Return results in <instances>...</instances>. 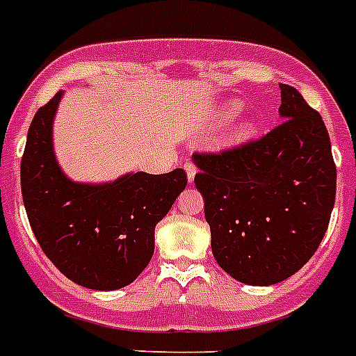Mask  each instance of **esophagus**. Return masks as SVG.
I'll return each mask as SVG.
<instances>
[{"mask_svg":"<svg viewBox=\"0 0 356 356\" xmlns=\"http://www.w3.org/2000/svg\"><path fill=\"white\" fill-rule=\"evenodd\" d=\"M184 170H186V175H188V181L193 182V179H195V174H197V168L193 163H184Z\"/></svg>","mask_w":356,"mask_h":356,"instance_id":"esophagus-1","label":"esophagus"}]
</instances>
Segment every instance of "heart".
Instances as JSON below:
<instances>
[{"label": "heart", "instance_id": "obj_1", "mask_svg": "<svg viewBox=\"0 0 356 356\" xmlns=\"http://www.w3.org/2000/svg\"><path fill=\"white\" fill-rule=\"evenodd\" d=\"M240 109H242V102L227 100V102H224V104L216 105L215 109H213L211 120L215 123H224V122H227V120L233 118L234 114L240 113ZM256 129H258V123H256V120L251 118V116L238 120V122L231 127L229 134H227V140H229L231 143H240V141H245V140H249L252 134H254Z\"/></svg>", "mask_w": 356, "mask_h": 356}]
</instances>
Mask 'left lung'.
<instances>
[{"label": "left lung", "instance_id": "obj_1", "mask_svg": "<svg viewBox=\"0 0 356 356\" xmlns=\"http://www.w3.org/2000/svg\"><path fill=\"white\" fill-rule=\"evenodd\" d=\"M281 125L220 154H193L216 264L252 286L276 285L317 251L337 168L326 125L298 89L280 84Z\"/></svg>", "mask_w": 356, "mask_h": 356}]
</instances>
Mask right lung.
<instances>
[{
  "mask_svg": "<svg viewBox=\"0 0 356 356\" xmlns=\"http://www.w3.org/2000/svg\"><path fill=\"white\" fill-rule=\"evenodd\" d=\"M64 92L37 111L21 159V191L37 242L67 280L91 290H118L154 254L157 222L186 188V174H125L113 182H75L54 152V120Z\"/></svg>",
  "mask_w": 356,
  "mask_h": 356,
  "instance_id": "right-lung-1",
  "label": "right lung"
}]
</instances>
